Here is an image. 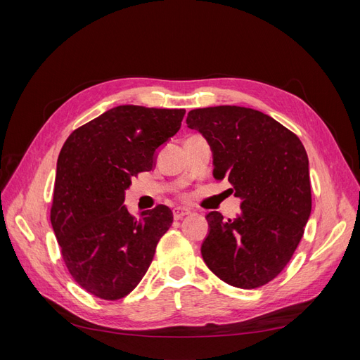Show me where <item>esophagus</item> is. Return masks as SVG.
I'll list each match as a JSON object with an SVG mask.
<instances>
[{
	"label": "esophagus",
	"instance_id": "34e87169",
	"mask_svg": "<svg viewBox=\"0 0 360 360\" xmlns=\"http://www.w3.org/2000/svg\"><path fill=\"white\" fill-rule=\"evenodd\" d=\"M172 214H174V219H176V221H180V219H183L184 216L191 214V212H189V210H186V209H183V207H177V209H174V210H172Z\"/></svg>",
	"mask_w": 360,
	"mask_h": 360
}]
</instances>
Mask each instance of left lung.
<instances>
[{"label":"left lung","mask_w":360,"mask_h":360,"mask_svg":"<svg viewBox=\"0 0 360 360\" xmlns=\"http://www.w3.org/2000/svg\"><path fill=\"white\" fill-rule=\"evenodd\" d=\"M186 123L209 141L213 177L228 179L231 193L243 200L233 221L219 212L207 214L205 264L228 285L263 287L290 263L309 219L307 150L290 129L250 108H200Z\"/></svg>","instance_id":"8db88e82"}]
</instances>
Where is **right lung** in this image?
I'll return each mask as SVG.
<instances>
[{"label": "right lung", "instance_id": "obj_1", "mask_svg": "<svg viewBox=\"0 0 360 360\" xmlns=\"http://www.w3.org/2000/svg\"><path fill=\"white\" fill-rule=\"evenodd\" d=\"M184 110L122 105L75 129L58 162L51 224L69 274L86 292L118 300L144 278L172 224L158 204L135 217L123 205L156 150L179 132Z\"/></svg>", "mask_w": 360, "mask_h": 360}]
</instances>
